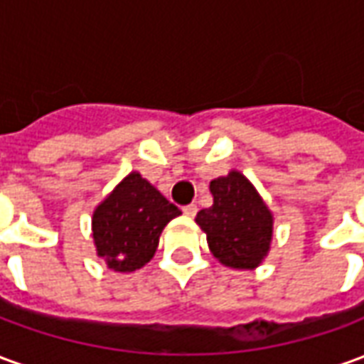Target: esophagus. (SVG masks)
<instances>
[{
  "label": "esophagus",
  "instance_id": "1",
  "mask_svg": "<svg viewBox=\"0 0 364 364\" xmlns=\"http://www.w3.org/2000/svg\"><path fill=\"white\" fill-rule=\"evenodd\" d=\"M197 210H198L197 205H189L183 208V214H185V216H189V218H193V216L197 214Z\"/></svg>",
  "mask_w": 364,
  "mask_h": 364
}]
</instances>
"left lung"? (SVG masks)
Masks as SVG:
<instances>
[{"instance_id": "obj_1", "label": "left lung", "mask_w": 364, "mask_h": 364, "mask_svg": "<svg viewBox=\"0 0 364 364\" xmlns=\"http://www.w3.org/2000/svg\"><path fill=\"white\" fill-rule=\"evenodd\" d=\"M213 206L197 214L208 250L230 269H255L267 257L273 242V213L253 183L232 169L210 181Z\"/></svg>"}]
</instances>
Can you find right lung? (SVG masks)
<instances>
[{
  "label": "right lung",
  "instance_id": "right-lung-1",
  "mask_svg": "<svg viewBox=\"0 0 364 364\" xmlns=\"http://www.w3.org/2000/svg\"><path fill=\"white\" fill-rule=\"evenodd\" d=\"M179 214L150 181L130 171L93 210L97 257L117 273L144 267L158 250L164 228Z\"/></svg>",
  "mask_w": 364,
  "mask_h": 364
}]
</instances>
